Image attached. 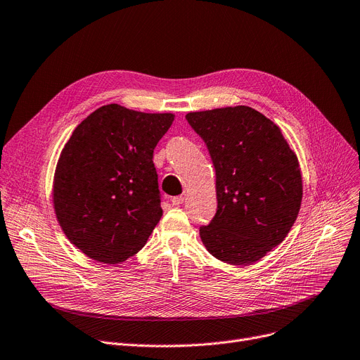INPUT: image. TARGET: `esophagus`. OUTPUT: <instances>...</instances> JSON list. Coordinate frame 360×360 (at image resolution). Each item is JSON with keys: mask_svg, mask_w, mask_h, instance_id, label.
<instances>
[{"mask_svg": "<svg viewBox=\"0 0 360 360\" xmlns=\"http://www.w3.org/2000/svg\"><path fill=\"white\" fill-rule=\"evenodd\" d=\"M170 201H172L174 205H179V204H182V202L185 201V195H176V197H174Z\"/></svg>", "mask_w": 360, "mask_h": 360, "instance_id": "esophagus-1", "label": "esophagus"}]
</instances>
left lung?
<instances>
[{
	"instance_id": "1",
	"label": "left lung",
	"mask_w": 360,
	"mask_h": 360,
	"mask_svg": "<svg viewBox=\"0 0 360 360\" xmlns=\"http://www.w3.org/2000/svg\"><path fill=\"white\" fill-rule=\"evenodd\" d=\"M216 170L217 210L200 236L213 257L247 266L283 242L297 217L302 176L280 128L250 106L191 112Z\"/></svg>"
}]
</instances>
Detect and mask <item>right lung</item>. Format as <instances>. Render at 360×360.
I'll return each mask as SVG.
<instances>
[{
  "mask_svg": "<svg viewBox=\"0 0 360 360\" xmlns=\"http://www.w3.org/2000/svg\"><path fill=\"white\" fill-rule=\"evenodd\" d=\"M172 113L110 103L74 129L55 170V213L87 257L117 264L137 254L162 217L153 163Z\"/></svg>",
  "mask_w": 360,
  "mask_h": 360,
  "instance_id": "add662e5",
  "label": "right lung"
}]
</instances>
